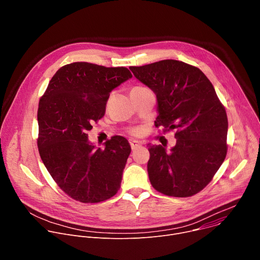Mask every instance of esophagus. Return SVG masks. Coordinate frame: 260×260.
<instances>
[{
    "label": "esophagus",
    "mask_w": 260,
    "mask_h": 260,
    "mask_svg": "<svg viewBox=\"0 0 260 260\" xmlns=\"http://www.w3.org/2000/svg\"><path fill=\"white\" fill-rule=\"evenodd\" d=\"M129 144H131V147H132V150H136L137 148H139L141 146V143L138 142V141H131Z\"/></svg>",
    "instance_id": "1"
}]
</instances>
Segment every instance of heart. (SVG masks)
<instances>
[{"label":"heart","mask_w":260,"mask_h":260,"mask_svg":"<svg viewBox=\"0 0 260 260\" xmlns=\"http://www.w3.org/2000/svg\"><path fill=\"white\" fill-rule=\"evenodd\" d=\"M133 134H139V131H138V129H136V131H134V132H133Z\"/></svg>","instance_id":"b5f03b06"}]
</instances>
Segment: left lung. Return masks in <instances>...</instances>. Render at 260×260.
<instances>
[{
  "label": "left lung",
  "mask_w": 260,
  "mask_h": 260,
  "mask_svg": "<svg viewBox=\"0 0 260 260\" xmlns=\"http://www.w3.org/2000/svg\"><path fill=\"white\" fill-rule=\"evenodd\" d=\"M129 70L156 95L155 125L177 129L176 145L169 152L161 145L148 149L151 185L170 197L198 193L212 180L228 151V116L212 83L200 69L175 59Z\"/></svg>",
  "instance_id": "8db88e82"
}]
</instances>
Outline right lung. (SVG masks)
Wrapping results in <instances>:
<instances>
[{"mask_svg": "<svg viewBox=\"0 0 260 260\" xmlns=\"http://www.w3.org/2000/svg\"><path fill=\"white\" fill-rule=\"evenodd\" d=\"M132 77L123 67L73 62L54 74L39 102L41 159L60 189L74 200L100 203L120 188L129 143L115 136L101 149L86 133L104 116L110 92Z\"/></svg>", "mask_w": 260, "mask_h": 260, "instance_id": "1", "label": "right lung"}]
</instances>
